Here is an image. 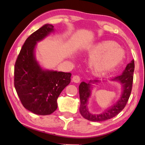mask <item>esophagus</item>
Masks as SVG:
<instances>
[{"mask_svg": "<svg viewBox=\"0 0 145 145\" xmlns=\"http://www.w3.org/2000/svg\"><path fill=\"white\" fill-rule=\"evenodd\" d=\"M72 80L73 81L75 82V83H78L80 82V78L78 75H74L72 78Z\"/></svg>", "mask_w": 145, "mask_h": 145, "instance_id": "esophagus-1", "label": "esophagus"}]
</instances>
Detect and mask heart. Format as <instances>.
<instances>
[{"label":"heart","instance_id":"obj_1","mask_svg":"<svg viewBox=\"0 0 145 145\" xmlns=\"http://www.w3.org/2000/svg\"><path fill=\"white\" fill-rule=\"evenodd\" d=\"M89 65L93 72L101 75L113 70L125 58L123 49L112 41H104L93 45L88 50Z\"/></svg>","mask_w":145,"mask_h":145}]
</instances>
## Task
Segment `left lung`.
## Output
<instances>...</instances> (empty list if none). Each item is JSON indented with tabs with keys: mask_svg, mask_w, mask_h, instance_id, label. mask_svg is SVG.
Returning <instances> with one entry per match:
<instances>
[{
	"mask_svg": "<svg viewBox=\"0 0 145 145\" xmlns=\"http://www.w3.org/2000/svg\"><path fill=\"white\" fill-rule=\"evenodd\" d=\"M134 71V61L132 60L127 65L125 69L122 74L112 78V81L120 82L122 86L123 91L121 98L118 102L112 106L108 108L106 111L100 114H91L88 109V100L91 92V84L99 82L100 80L98 79L91 80L88 83L82 82L78 87L80 100V105L79 108L80 113L85 119L91 121H102L109 120L118 114L128 102L131 95L132 82H133V75Z\"/></svg>",
	"mask_w": 145,
	"mask_h": 145,
	"instance_id": "1",
	"label": "left lung"
}]
</instances>
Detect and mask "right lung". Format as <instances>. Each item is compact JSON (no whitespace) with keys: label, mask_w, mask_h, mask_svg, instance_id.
Wrapping results in <instances>:
<instances>
[{"label":"right lung","mask_w":145,"mask_h":145,"mask_svg":"<svg viewBox=\"0 0 145 145\" xmlns=\"http://www.w3.org/2000/svg\"><path fill=\"white\" fill-rule=\"evenodd\" d=\"M54 31L45 24L29 36L22 47L14 65V85L26 109L38 115H48L57 108V99L70 83L72 73L41 68L34 55L37 42Z\"/></svg>","instance_id":"obj_1"}]
</instances>
